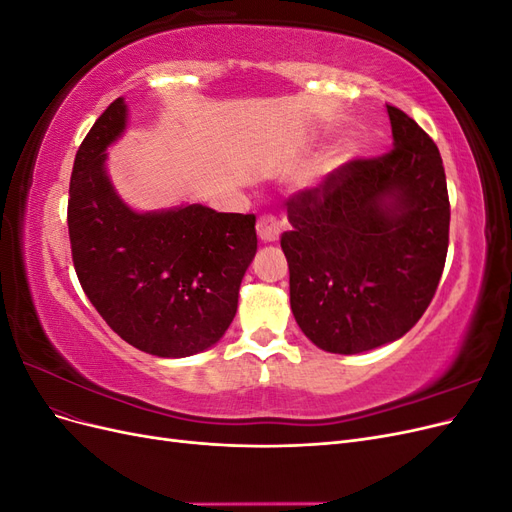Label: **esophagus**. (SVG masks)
Listing matches in <instances>:
<instances>
[{
  "mask_svg": "<svg viewBox=\"0 0 512 512\" xmlns=\"http://www.w3.org/2000/svg\"><path fill=\"white\" fill-rule=\"evenodd\" d=\"M256 232H258V237L262 239V241H277L280 239V232H282V224H280V220L275 218V215H271V213H262L260 218H258V224H256Z\"/></svg>",
  "mask_w": 512,
  "mask_h": 512,
  "instance_id": "34e87169",
  "label": "esophagus"
}]
</instances>
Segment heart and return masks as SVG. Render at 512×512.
I'll list each match as a JSON object with an SVG mask.
<instances>
[{
    "instance_id": "obj_1",
    "label": "heart",
    "mask_w": 512,
    "mask_h": 512,
    "mask_svg": "<svg viewBox=\"0 0 512 512\" xmlns=\"http://www.w3.org/2000/svg\"><path fill=\"white\" fill-rule=\"evenodd\" d=\"M329 164H331V160H327V162H324V164H322V166H329Z\"/></svg>"
}]
</instances>
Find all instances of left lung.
<instances>
[{
    "mask_svg": "<svg viewBox=\"0 0 512 512\" xmlns=\"http://www.w3.org/2000/svg\"><path fill=\"white\" fill-rule=\"evenodd\" d=\"M393 149L354 158L286 200L290 307L312 342L359 354L421 320L448 250L446 175L429 134L386 106Z\"/></svg>",
    "mask_w": 512,
    "mask_h": 512,
    "instance_id": "obj_1",
    "label": "left lung"
}]
</instances>
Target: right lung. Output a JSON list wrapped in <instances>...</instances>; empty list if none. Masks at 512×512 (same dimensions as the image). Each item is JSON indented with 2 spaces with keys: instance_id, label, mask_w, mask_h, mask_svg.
Returning <instances> with one entry per match:
<instances>
[{
  "instance_id": "1",
  "label": "right lung",
  "mask_w": 512,
  "mask_h": 512,
  "mask_svg": "<svg viewBox=\"0 0 512 512\" xmlns=\"http://www.w3.org/2000/svg\"><path fill=\"white\" fill-rule=\"evenodd\" d=\"M123 128L126 102L117 98L76 151L68 198L76 277L123 342L164 359L203 352L237 314L256 215L203 205L132 211L104 170V149Z\"/></svg>"
}]
</instances>
